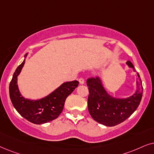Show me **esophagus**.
I'll return each instance as SVG.
<instances>
[{"label": "esophagus", "instance_id": "obj_1", "mask_svg": "<svg viewBox=\"0 0 154 154\" xmlns=\"http://www.w3.org/2000/svg\"><path fill=\"white\" fill-rule=\"evenodd\" d=\"M79 82L80 85H84V84H85V79H84L83 78H79Z\"/></svg>", "mask_w": 154, "mask_h": 154}]
</instances>
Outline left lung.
I'll list each match as a JSON object with an SVG mask.
<instances>
[{
  "instance_id": "obj_1",
  "label": "left lung",
  "mask_w": 154,
  "mask_h": 154,
  "mask_svg": "<svg viewBox=\"0 0 154 154\" xmlns=\"http://www.w3.org/2000/svg\"><path fill=\"white\" fill-rule=\"evenodd\" d=\"M129 67L134 69L132 63H126ZM137 89L128 98H116L110 95L103 87L99 77H91L87 81L89 87L88 110L92 118L98 123L108 127L116 126L130 117L140 103L143 87L139 73H137Z\"/></svg>"
}]
</instances>
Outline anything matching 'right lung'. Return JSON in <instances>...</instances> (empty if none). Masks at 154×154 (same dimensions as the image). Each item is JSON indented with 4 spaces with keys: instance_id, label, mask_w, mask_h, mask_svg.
Returning <instances> with one entry per match:
<instances>
[{
    "instance_id": "add662e5",
    "label": "right lung",
    "mask_w": 154,
    "mask_h": 154,
    "mask_svg": "<svg viewBox=\"0 0 154 154\" xmlns=\"http://www.w3.org/2000/svg\"><path fill=\"white\" fill-rule=\"evenodd\" d=\"M17 67L10 83L9 92L12 103L16 110L28 121L41 125L56 119L62 112L66 98L72 94L79 85L77 80L62 84L53 92L44 98L38 100H30L22 96L17 85V77L21 72L25 58Z\"/></svg>"
}]
</instances>
